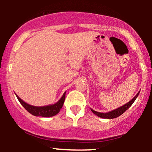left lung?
<instances>
[{
	"label": "left lung",
	"mask_w": 152,
	"mask_h": 152,
	"mask_svg": "<svg viewBox=\"0 0 152 152\" xmlns=\"http://www.w3.org/2000/svg\"><path fill=\"white\" fill-rule=\"evenodd\" d=\"M139 92H140V91H139ZM139 92L137 94V95L135 96L134 97L133 99H132V100L130 101L129 102H128L127 104H124V106H121V107L118 108V109L110 111V112L100 113V112H97V111H94V110L91 109V111L94 113V114H96V116H98L99 117H101V118H116V117H118V116H121V115L123 114V113H124L125 111H126V110L128 109L129 108L130 106L132 105V104H133L134 101H135L136 99L137 98V96H138V95H139Z\"/></svg>",
	"instance_id": "1"
}]
</instances>
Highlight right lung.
<instances>
[{
  "label": "right lung",
  "instance_id": "obj_1",
  "mask_svg": "<svg viewBox=\"0 0 152 152\" xmlns=\"http://www.w3.org/2000/svg\"><path fill=\"white\" fill-rule=\"evenodd\" d=\"M16 95V94H15ZM17 99L20 102L21 105L23 106L25 109L28 111L30 114H31L34 116H43V117H50L56 115L60 111L61 109L62 108L63 105H64V101H65L66 98V92L62 96L60 100L58 101L56 104H53V105H49L46 106H34L29 105V104H26L24 102L22 99H20L18 96L16 95Z\"/></svg>",
  "mask_w": 152,
  "mask_h": 152
}]
</instances>
